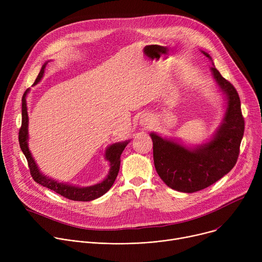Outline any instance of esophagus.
Wrapping results in <instances>:
<instances>
[{"mask_svg": "<svg viewBox=\"0 0 262 262\" xmlns=\"http://www.w3.org/2000/svg\"><path fill=\"white\" fill-rule=\"evenodd\" d=\"M140 123H141L142 125H148V124H149V120H148V118H146V117H142L141 120H140Z\"/></svg>", "mask_w": 262, "mask_h": 262, "instance_id": "obj_1", "label": "esophagus"}]
</instances>
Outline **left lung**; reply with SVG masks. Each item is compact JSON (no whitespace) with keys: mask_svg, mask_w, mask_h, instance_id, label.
<instances>
[{"mask_svg":"<svg viewBox=\"0 0 262 262\" xmlns=\"http://www.w3.org/2000/svg\"><path fill=\"white\" fill-rule=\"evenodd\" d=\"M203 54L210 58L207 53ZM211 71L227 97L223 124L213 139L195 149L150 134L154 142L155 167L169 188L183 193L201 191L226 175L236 164L245 132L241 99L234 86L212 66Z\"/></svg>","mask_w":262,"mask_h":262,"instance_id":"8db88e82","label":"left lung"}]
</instances>
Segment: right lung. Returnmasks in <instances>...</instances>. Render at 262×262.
<instances>
[{
	"mask_svg": "<svg viewBox=\"0 0 262 262\" xmlns=\"http://www.w3.org/2000/svg\"><path fill=\"white\" fill-rule=\"evenodd\" d=\"M45 68H46V64L42 66L39 74L37 76V78L34 82V85L38 83L41 80V78L43 77ZM28 91H29V89L26 90V92L24 93L23 98H21V126L18 132V141H19V146H20L21 151L24 152V155L28 161L30 173H31V176L33 177V179L37 183H39V184L46 186V188L53 190L57 194L67 198L69 200H73V201H91V200H94V199L99 198L100 196L104 195L111 189V186L113 185V183L118 175L119 168H120V157H121V154L123 152L124 148L128 142L125 141L122 143H116V144L111 145L106 149L105 159L111 164L110 173L103 181H101L97 184H94L92 186H88V188H78V186L57 182V181L42 175L39 172L38 168H37L36 163L34 162L33 158L31 156V152L29 150V147H28V120H29V118H28L27 103H26V96H27Z\"/></svg>",
	"mask_w": 262,
	"mask_h": 262,
	"instance_id": "right-lung-1",
	"label": "right lung"
}]
</instances>
